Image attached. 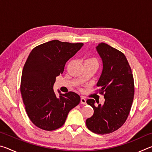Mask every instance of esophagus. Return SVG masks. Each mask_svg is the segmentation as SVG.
Here are the masks:
<instances>
[{"instance_id": "obj_1", "label": "esophagus", "mask_w": 152, "mask_h": 152, "mask_svg": "<svg viewBox=\"0 0 152 152\" xmlns=\"http://www.w3.org/2000/svg\"><path fill=\"white\" fill-rule=\"evenodd\" d=\"M80 103L82 104H86V100L84 97L82 96L80 99Z\"/></svg>"}]
</instances>
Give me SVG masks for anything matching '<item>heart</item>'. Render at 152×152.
Instances as JSON below:
<instances>
[{
  "label": "heart",
  "mask_w": 152,
  "mask_h": 152,
  "mask_svg": "<svg viewBox=\"0 0 152 152\" xmlns=\"http://www.w3.org/2000/svg\"><path fill=\"white\" fill-rule=\"evenodd\" d=\"M85 61H96V62H97V61H96V59L94 58H91L87 59V60H85Z\"/></svg>",
  "instance_id": "1"
}]
</instances>
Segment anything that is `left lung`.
<instances>
[{
  "label": "left lung",
  "instance_id": "obj_1",
  "mask_svg": "<svg viewBox=\"0 0 152 152\" xmlns=\"http://www.w3.org/2000/svg\"><path fill=\"white\" fill-rule=\"evenodd\" d=\"M96 51L103 64L102 74L96 86L104 95L101 105L94 99L86 101L94 109V114L87 119L89 130L96 134H107L117 130L127 120L134 96V81L132 69L125 56L107 43H101Z\"/></svg>",
  "mask_w": 152,
  "mask_h": 152
}]
</instances>
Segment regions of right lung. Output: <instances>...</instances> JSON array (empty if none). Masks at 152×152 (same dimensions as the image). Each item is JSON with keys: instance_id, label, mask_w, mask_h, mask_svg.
<instances>
[{"instance_id": "obj_1", "label": "right lung", "mask_w": 152, "mask_h": 152, "mask_svg": "<svg viewBox=\"0 0 152 152\" xmlns=\"http://www.w3.org/2000/svg\"><path fill=\"white\" fill-rule=\"evenodd\" d=\"M82 43L52 40L31 51L22 72L20 93L28 117L37 127L53 131L61 127L68 113L80 97L74 92L57 96L53 91L56 78L63 73L65 64L80 50Z\"/></svg>"}]
</instances>
